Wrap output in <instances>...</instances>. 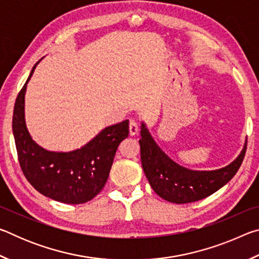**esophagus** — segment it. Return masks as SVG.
I'll return each mask as SVG.
<instances>
[{"mask_svg":"<svg viewBox=\"0 0 259 259\" xmlns=\"http://www.w3.org/2000/svg\"><path fill=\"white\" fill-rule=\"evenodd\" d=\"M138 133V124L135 120H130L129 122V134L130 136H135Z\"/></svg>","mask_w":259,"mask_h":259,"instance_id":"34e87169","label":"esophagus"}]
</instances>
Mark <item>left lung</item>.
I'll return each instance as SVG.
<instances>
[{"label": "left lung", "instance_id": "left-lung-1", "mask_svg": "<svg viewBox=\"0 0 259 259\" xmlns=\"http://www.w3.org/2000/svg\"><path fill=\"white\" fill-rule=\"evenodd\" d=\"M140 137V159L148 183L160 198L177 204L202 200L229 183L238 172L247 148L245 139L236 159L221 169L192 170L170 159L143 121Z\"/></svg>", "mask_w": 259, "mask_h": 259}]
</instances>
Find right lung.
<instances>
[{
  "instance_id": "add662e5",
  "label": "right lung",
  "mask_w": 259,
  "mask_h": 259,
  "mask_svg": "<svg viewBox=\"0 0 259 259\" xmlns=\"http://www.w3.org/2000/svg\"><path fill=\"white\" fill-rule=\"evenodd\" d=\"M40 61L30 71L14 108L12 133L21 170L30 185L47 198L69 204L85 203L106 184L117 147L129 135V121L106 126L85 145L69 152L48 151L38 145L26 125L25 95Z\"/></svg>"
}]
</instances>
